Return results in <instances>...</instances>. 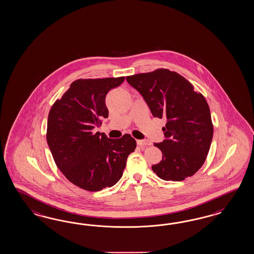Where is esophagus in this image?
Instances as JSON below:
<instances>
[{
	"label": "esophagus",
	"instance_id": "34e87169",
	"mask_svg": "<svg viewBox=\"0 0 254 254\" xmlns=\"http://www.w3.org/2000/svg\"><path fill=\"white\" fill-rule=\"evenodd\" d=\"M137 143L140 147L150 146L152 144L151 141L146 140V139H138V140H137Z\"/></svg>",
	"mask_w": 254,
	"mask_h": 254
}]
</instances>
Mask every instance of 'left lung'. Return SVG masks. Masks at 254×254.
I'll use <instances>...</instances> for the list:
<instances>
[{
  "mask_svg": "<svg viewBox=\"0 0 254 254\" xmlns=\"http://www.w3.org/2000/svg\"><path fill=\"white\" fill-rule=\"evenodd\" d=\"M141 94L154 117L166 118V139L154 145L162 160L152 169L165 181L181 182L192 176L207 158L213 137L208 102L193 85L176 71L157 69L127 76Z\"/></svg>",
  "mask_w": 254,
  "mask_h": 254,
  "instance_id": "8db88e82",
  "label": "left lung"
}]
</instances>
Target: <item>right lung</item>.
Instances as JSON below:
<instances>
[{
  "instance_id": "1",
  "label": "right lung",
  "mask_w": 254,
  "mask_h": 254,
  "mask_svg": "<svg viewBox=\"0 0 254 254\" xmlns=\"http://www.w3.org/2000/svg\"><path fill=\"white\" fill-rule=\"evenodd\" d=\"M125 77L78 79L49 111L46 140L55 163L71 184L97 192L121 179L136 140L129 134L109 138L93 128L109 116L107 93Z\"/></svg>"
}]
</instances>
